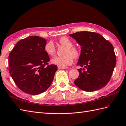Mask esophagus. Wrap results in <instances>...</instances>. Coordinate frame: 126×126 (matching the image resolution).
<instances>
[{
    "mask_svg": "<svg viewBox=\"0 0 126 126\" xmlns=\"http://www.w3.org/2000/svg\"><path fill=\"white\" fill-rule=\"evenodd\" d=\"M66 67H61V66H58V69H65Z\"/></svg>",
    "mask_w": 126,
    "mask_h": 126,
    "instance_id": "obj_1",
    "label": "esophagus"
}]
</instances>
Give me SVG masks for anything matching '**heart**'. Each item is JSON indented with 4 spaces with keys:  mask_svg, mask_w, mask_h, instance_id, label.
<instances>
[{
    "mask_svg": "<svg viewBox=\"0 0 126 126\" xmlns=\"http://www.w3.org/2000/svg\"><path fill=\"white\" fill-rule=\"evenodd\" d=\"M61 44L66 47L65 56H55L51 60V63L61 67H66L72 64L73 62V57L78 58L80 55V51L78 48L73 47V42L69 38L63 37L60 39ZM44 50L48 55L53 56L56 52V47L53 41L50 40L45 45Z\"/></svg>",
    "mask_w": 126,
    "mask_h": 126,
    "instance_id": "1",
    "label": "heart"
}]
</instances>
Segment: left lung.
Listing matches in <instances>:
<instances>
[{
	"label": "left lung",
	"mask_w": 126,
	"mask_h": 126,
	"mask_svg": "<svg viewBox=\"0 0 126 126\" xmlns=\"http://www.w3.org/2000/svg\"><path fill=\"white\" fill-rule=\"evenodd\" d=\"M80 46L77 65L79 76L74 81L83 91H97L108 84L116 64L114 48L110 42L98 33L80 31L69 34Z\"/></svg>",
	"instance_id": "left-lung-1"
}]
</instances>
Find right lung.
Returning a JSON list of instances; mask_svg holds the SVG:
<instances>
[{
    "label": "right lung",
    "instance_id": "right-lung-1",
    "mask_svg": "<svg viewBox=\"0 0 126 126\" xmlns=\"http://www.w3.org/2000/svg\"><path fill=\"white\" fill-rule=\"evenodd\" d=\"M46 40L37 36L21 39L9 55V72L18 88L31 95L46 91L54 79L57 66L48 65L49 56L45 52Z\"/></svg>",
    "mask_w": 126,
    "mask_h": 126
}]
</instances>
